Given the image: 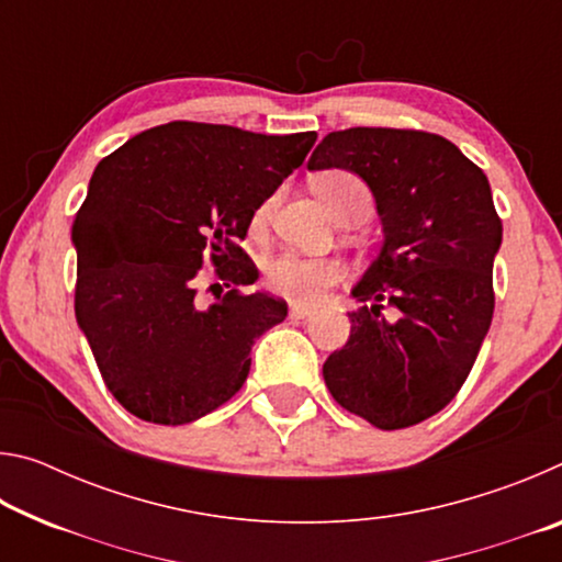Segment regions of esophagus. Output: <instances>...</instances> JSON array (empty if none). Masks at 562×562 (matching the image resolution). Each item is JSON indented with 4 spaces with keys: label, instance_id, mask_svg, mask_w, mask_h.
I'll return each mask as SVG.
<instances>
[{
    "label": "esophagus",
    "instance_id": "obj_1",
    "mask_svg": "<svg viewBox=\"0 0 562 562\" xmlns=\"http://www.w3.org/2000/svg\"><path fill=\"white\" fill-rule=\"evenodd\" d=\"M312 312H315V307H310V304H302V302L290 304V317L292 319H304V317H310Z\"/></svg>",
    "mask_w": 562,
    "mask_h": 562
}]
</instances>
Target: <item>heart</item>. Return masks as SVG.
I'll return each instance as SVG.
<instances>
[{
    "label": "heart",
    "instance_id": "heart-1",
    "mask_svg": "<svg viewBox=\"0 0 562 562\" xmlns=\"http://www.w3.org/2000/svg\"><path fill=\"white\" fill-rule=\"evenodd\" d=\"M315 193L322 198V203L329 207V213L339 217L351 207H364L372 211V195L364 180L357 178L347 170H331L315 178ZM274 207V198L255 207L252 213V231L260 233L268 225ZM345 278V262L337 258H310L300 252H282L265 265V288L282 297L294 302H317L322 300L331 284H337Z\"/></svg>",
    "mask_w": 562,
    "mask_h": 562
}]
</instances>
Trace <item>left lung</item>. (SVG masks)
Masks as SVG:
<instances>
[{"mask_svg":"<svg viewBox=\"0 0 562 562\" xmlns=\"http://www.w3.org/2000/svg\"><path fill=\"white\" fill-rule=\"evenodd\" d=\"M310 170L345 168L372 190L384 245L351 290L347 345L322 374L339 406L376 429L451 402L493 317L503 225L488 178L451 140L408 128L331 131Z\"/></svg>","mask_w":562,"mask_h":562,"instance_id":"left-lung-1","label":"left lung"}]
</instances>
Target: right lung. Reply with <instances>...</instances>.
I'll return each mask as SVG.
<instances>
[{"mask_svg": "<svg viewBox=\"0 0 562 562\" xmlns=\"http://www.w3.org/2000/svg\"><path fill=\"white\" fill-rule=\"evenodd\" d=\"M315 140V131L268 136L170 121L93 170L71 227L74 310L126 412L180 426L240 392L255 339L288 317V304L240 292L258 268L235 240ZM207 261L232 290L203 308L196 280Z\"/></svg>", "mask_w": 562, "mask_h": 562, "instance_id": "add662e5", "label": "right lung"}]
</instances>
